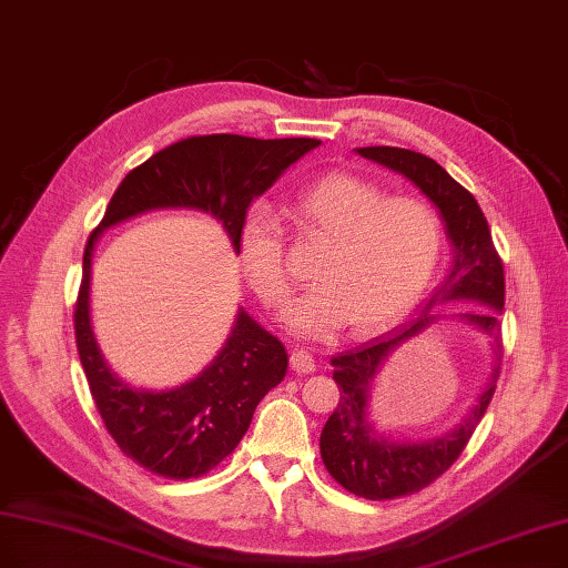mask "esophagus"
<instances>
[{
  "mask_svg": "<svg viewBox=\"0 0 568 568\" xmlns=\"http://www.w3.org/2000/svg\"><path fill=\"white\" fill-rule=\"evenodd\" d=\"M290 366H293V371H295L297 376L314 374V371H316L314 356L310 352H304V349H295L293 352V356H290Z\"/></svg>",
  "mask_w": 568,
  "mask_h": 568,
  "instance_id": "34e87169",
  "label": "esophagus"
}]
</instances>
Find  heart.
<instances>
[{
	"mask_svg": "<svg viewBox=\"0 0 568 568\" xmlns=\"http://www.w3.org/2000/svg\"><path fill=\"white\" fill-rule=\"evenodd\" d=\"M295 216L328 242L316 287L287 314V326L304 337H328L349 321L354 333L387 326L420 297L443 254V221L428 202L387 194L354 173L318 178L297 197ZM237 256L256 297L281 312L293 281L271 209L252 206L242 219Z\"/></svg>",
	"mask_w": 568,
	"mask_h": 568,
	"instance_id": "1",
	"label": "heart"
}]
</instances>
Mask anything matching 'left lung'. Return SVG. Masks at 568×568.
<instances>
[{
  "label": "left lung",
  "instance_id": "obj_1",
  "mask_svg": "<svg viewBox=\"0 0 568 568\" xmlns=\"http://www.w3.org/2000/svg\"><path fill=\"white\" fill-rule=\"evenodd\" d=\"M356 152L409 178L437 206L452 242L449 273L445 283L435 290L424 312L385 337L371 339V343L331 359L335 366L333 381L339 387V402L321 433V459L328 474L356 497L395 499L424 490L440 478L459 459L488 409L501 362V326L497 312L505 306V266L493 245L488 221H485L476 197L437 161L402 148H359ZM452 298H468L491 306L485 313L458 317L494 337L498 359L494 378L459 429L424 444H395L369 426V385L395 346L439 317L429 312V306Z\"/></svg>",
  "mask_w": 568,
  "mask_h": 568
}]
</instances>
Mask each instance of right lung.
<instances>
[{
    "label": "right lung",
    "mask_w": 568,
    "mask_h": 568,
    "mask_svg": "<svg viewBox=\"0 0 568 568\" xmlns=\"http://www.w3.org/2000/svg\"><path fill=\"white\" fill-rule=\"evenodd\" d=\"M318 144L314 138L242 135L173 142L123 178L102 223L90 233L73 312L80 364L113 443L148 471L187 480L216 468L247 433L256 404L285 378L287 352L278 337L240 310L231 337L197 378L173 390H135L109 368L92 333L90 275L97 237L109 225L152 209H197L223 225L237 254V231L250 204Z\"/></svg>",
    "instance_id": "right-lung-1"
}]
</instances>
